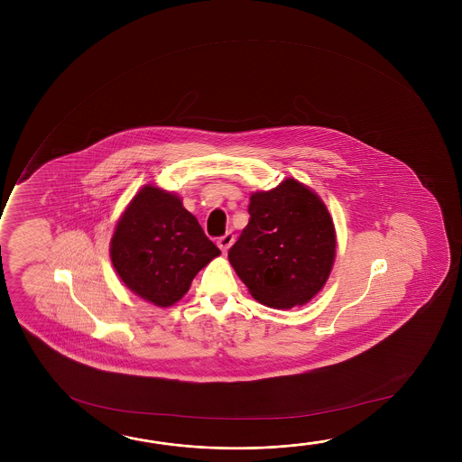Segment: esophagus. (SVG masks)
<instances>
[{
  "mask_svg": "<svg viewBox=\"0 0 462 462\" xmlns=\"http://www.w3.org/2000/svg\"><path fill=\"white\" fill-rule=\"evenodd\" d=\"M234 234H232V232H227V234L222 235V236H219V238H217V246H219L220 250L226 253V251H227L228 248L232 246V243H234Z\"/></svg>",
  "mask_w": 462,
  "mask_h": 462,
  "instance_id": "34e87169",
  "label": "esophagus"
}]
</instances>
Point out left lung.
<instances>
[{"label": "left lung", "mask_w": 462, "mask_h": 462, "mask_svg": "<svg viewBox=\"0 0 462 462\" xmlns=\"http://www.w3.org/2000/svg\"><path fill=\"white\" fill-rule=\"evenodd\" d=\"M250 222L228 250L235 273L259 303L290 310L324 287L335 259V228L320 198L287 179L251 195Z\"/></svg>", "instance_id": "1"}]
</instances>
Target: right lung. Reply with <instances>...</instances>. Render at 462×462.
I'll return each instance as SVG.
<instances>
[{
	"mask_svg": "<svg viewBox=\"0 0 462 462\" xmlns=\"http://www.w3.org/2000/svg\"><path fill=\"white\" fill-rule=\"evenodd\" d=\"M220 251L180 198L146 185L117 222L111 240L114 269L127 287L166 308L189 291Z\"/></svg>",
	"mask_w": 462,
	"mask_h": 462,
	"instance_id": "add662e5",
	"label": "right lung"
}]
</instances>
